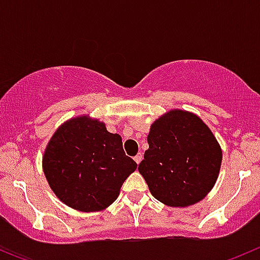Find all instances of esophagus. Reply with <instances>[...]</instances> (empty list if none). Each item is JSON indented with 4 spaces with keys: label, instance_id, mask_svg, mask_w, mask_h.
Listing matches in <instances>:
<instances>
[{
    "label": "esophagus",
    "instance_id": "obj_1",
    "mask_svg": "<svg viewBox=\"0 0 260 260\" xmlns=\"http://www.w3.org/2000/svg\"><path fill=\"white\" fill-rule=\"evenodd\" d=\"M142 158H143L142 153H138V155L134 157V160H135V162H137V164H139V162L142 161Z\"/></svg>",
    "mask_w": 260,
    "mask_h": 260
}]
</instances>
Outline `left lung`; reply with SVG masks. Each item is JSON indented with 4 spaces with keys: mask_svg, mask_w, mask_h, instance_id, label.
Segmentation results:
<instances>
[{
    "mask_svg": "<svg viewBox=\"0 0 260 260\" xmlns=\"http://www.w3.org/2000/svg\"><path fill=\"white\" fill-rule=\"evenodd\" d=\"M138 171L151 194L169 207H187L206 197L219 177V142L197 114L174 109L151 125Z\"/></svg>",
    "mask_w": 260,
    "mask_h": 260,
    "instance_id": "1",
    "label": "left lung"
}]
</instances>
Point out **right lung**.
Segmentation results:
<instances>
[{
  "instance_id": "1",
  "label": "right lung",
  "mask_w": 260,
  "mask_h": 260,
  "mask_svg": "<svg viewBox=\"0 0 260 260\" xmlns=\"http://www.w3.org/2000/svg\"><path fill=\"white\" fill-rule=\"evenodd\" d=\"M137 162L125 155L122 138L104 122L79 116L62 123L50 138L43 169L61 202L82 212L103 211L119 195Z\"/></svg>"
}]
</instances>
